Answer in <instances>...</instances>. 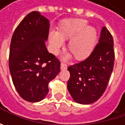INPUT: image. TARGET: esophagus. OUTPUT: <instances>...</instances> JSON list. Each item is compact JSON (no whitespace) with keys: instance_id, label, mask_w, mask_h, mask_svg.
<instances>
[{"instance_id":"obj_1","label":"esophagus","mask_w":125,"mask_h":125,"mask_svg":"<svg viewBox=\"0 0 125 125\" xmlns=\"http://www.w3.org/2000/svg\"><path fill=\"white\" fill-rule=\"evenodd\" d=\"M67 69V65H66L65 63H61V69L62 70H66Z\"/></svg>"}]
</instances>
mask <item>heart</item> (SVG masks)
<instances>
[{"label":"heart","instance_id":"1","mask_svg":"<svg viewBox=\"0 0 125 125\" xmlns=\"http://www.w3.org/2000/svg\"><path fill=\"white\" fill-rule=\"evenodd\" d=\"M87 24V21L83 19L64 21L57 32H51L49 35L51 53L57 55L63 46V41L70 39L67 45L70 54H68L66 59H69L72 56L77 61L87 59L93 52L98 39L96 30Z\"/></svg>","mask_w":125,"mask_h":125}]
</instances>
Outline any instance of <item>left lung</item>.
Instances as JSON below:
<instances>
[{
	"label": "left lung",
	"instance_id": "1",
	"mask_svg": "<svg viewBox=\"0 0 125 125\" xmlns=\"http://www.w3.org/2000/svg\"><path fill=\"white\" fill-rule=\"evenodd\" d=\"M114 51L113 38L103 27L93 51L81 62L68 67L70 78L67 89L73 100L80 104L97 101L105 92L113 71Z\"/></svg>",
	"mask_w": 125,
	"mask_h": 125
}]
</instances>
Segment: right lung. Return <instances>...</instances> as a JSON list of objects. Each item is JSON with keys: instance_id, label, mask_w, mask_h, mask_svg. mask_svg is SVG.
I'll return each instance as SVG.
<instances>
[{"instance_id": "add662e5", "label": "right lung", "mask_w": 125, "mask_h": 125, "mask_svg": "<svg viewBox=\"0 0 125 125\" xmlns=\"http://www.w3.org/2000/svg\"><path fill=\"white\" fill-rule=\"evenodd\" d=\"M50 21L38 11L27 14L15 30L10 45L9 70L19 95L39 102L48 93V83L60 72V62L45 45Z\"/></svg>"}]
</instances>
